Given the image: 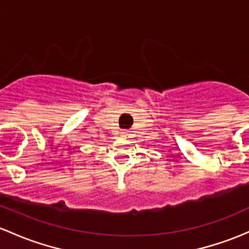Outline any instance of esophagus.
<instances>
[{
	"mask_svg": "<svg viewBox=\"0 0 249 249\" xmlns=\"http://www.w3.org/2000/svg\"><path fill=\"white\" fill-rule=\"evenodd\" d=\"M120 137H123V138H126V137H129V133H127V131H124V132H122V133H120Z\"/></svg>",
	"mask_w": 249,
	"mask_h": 249,
	"instance_id": "34e87169",
	"label": "esophagus"
}]
</instances>
